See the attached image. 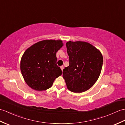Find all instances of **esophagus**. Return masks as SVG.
I'll return each mask as SVG.
<instances>
[{
	"label": "esophagus",
	"mask_w": 125,
	"mask_h": 125,
	"mask_svg": "<svg viewBox=\"0 0 125 125\" xmlns=\"http://www.w3.org/2000/svg\"><path fill=\"white\" fill-rule=\"evenodd\" d=\"M61 69L62 70H63V69H64V66H61Z\"/></svg>",
	"instance_id": "obj_1"
}]
</instances>
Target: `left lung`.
Returning <instances> with one entry per match:
<instances>
[{"mask_svg": "<svg viewBox=\"0 0 125 125\" xmlns=\"http://www.w3.org/2000/svg\"><path fill=\"white\" fill-rule=\"evenodd\" d=\"M69 65L63 70L67 88L74 93L87 91L94 85L102 70L103 59L101 52L83 42L66 43Z\"/></svg>", "mask_w": 125, "mask_h": 125, "instance_id": "8db88e82", "label": "left lung"}]
</instances>
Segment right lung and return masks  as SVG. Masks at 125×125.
Wrapping results in <instances>:
<instances>
[{
  "instance_id": "1",
  "label": "right lung",
  "mask_w": 125,
  "mask_h": 125,
  "mask_svg": "<svg viewBox=\"0 0 125 125\" xmlns=\"http://www.w3.org/2000/svg\"><path fill=\"white\" fill-rule=\"evenodd\" d=\"M63 45L60 40H45L25 51L20 68L25 82L31 88L45 91L62 74L61 69L56 63V52Z\"/></svg>"
}]
</instances>
